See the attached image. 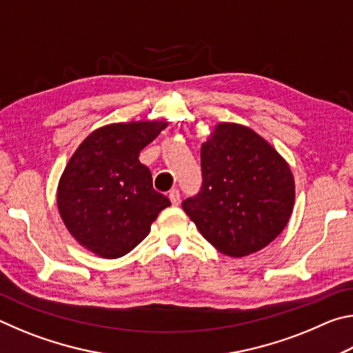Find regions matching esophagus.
Here are the masks:
<instances>
[{
    "label": "esophagus",
    "instance_id": "esophagus-1",
    "mask_svg": "<svg viewBox=\"0 0 353 353\" xmlns=\"http://www.w3.org/2000/svg\"><path fill=\"white\" fill-rule=\"evenodd\" d=\"M168 198H170L172 205H179V204H181V193H179V190H171Z\"/></svg>",
    "mask_w": 353,
    "mask_h": 353
}]
</instances>
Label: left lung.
<instances>
[{
  "label": "left lung",
  "instance_id": "obj_1",
  "mask_svg": "<svg viewBox=\"0 0 353 353\" xmlns=\"http://www.w3.org/2000/svg\"><path fill=\"white\" fill-rule=\"evenodd\" d=\"M202 187L182 202L185 213L214 249L250 255L276 240L294 205L288 163L263 137L219 123L201 148Z\"/></svg>",
  "mask_w": 353,
  "mask_h": 353
}]
</instances>
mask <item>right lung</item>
<instances>
[{"mask_svg": "<svg viewBox=\"0 0 353 353\" xmlns=\"http://www.w3.org/2000/svg\"><path fill=\"white\" fill-rule=\"evenodd\" d=\"M165 121L99 128L71 155L57 187V207L76 241L103 259H119L145 240L170 199L152 188L139 155Z\"/></svg>", "mask_w": 353, "mask_h": 353, "instance_id": "1", "label": "right lung"}]
</instances>
